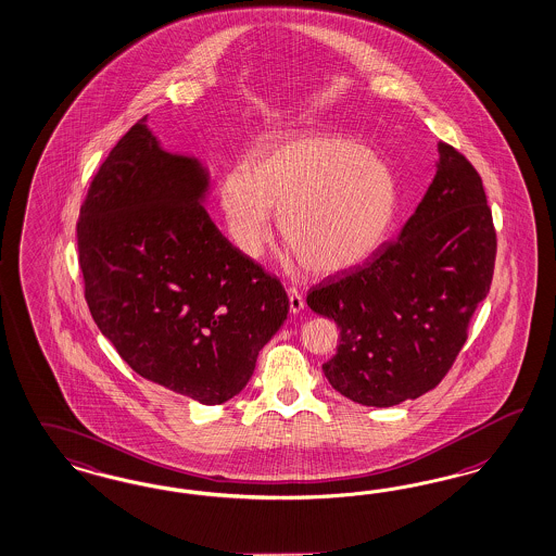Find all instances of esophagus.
I'll return each mask as SVG.
<instances>
[{
  "label": "esophagus",
  "mask_w": 556,
  "mask_h": 556,
  "mask_svg": "<svg viewBox=\"0 0 556 556\" xmlns=\"http://www.w3.org/2000/svg\"><path fill=\"white\" fill-rule=\"evenodd\" d=\"M289 295V309H291V314H300L302 309H304V295L298 291L295 288L288 289Z\"/></svg>",
  "instance_id": "obj_1"
}]
</instances>
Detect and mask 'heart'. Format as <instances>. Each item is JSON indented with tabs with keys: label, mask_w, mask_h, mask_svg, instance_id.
<instances>
[{
	"label": "heart",
	"mask_w": 556,
	"mask_h": 556,
	"mask_svg": "<svg viewBox=\"0 0 556 556\" xmlns=\"http://www.w3.org/2000/svg\"><path fill=\"white\" fill-rule=\"evenodd\" d=\"M219 207L233 244L258 258L270 213L289 252L316 275L364 263L382 244L399 207L396 178L364 143L343 135H293L250 155L244 173L219 180Z\"/></svg>",
	"instance_id": "heart-1"
}]
</instances>
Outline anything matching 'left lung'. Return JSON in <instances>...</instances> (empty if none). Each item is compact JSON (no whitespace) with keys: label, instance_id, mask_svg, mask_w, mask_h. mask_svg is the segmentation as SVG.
I'll use <instances>...</instances> for the list:
<instances>
[{"label":"left lung","instance_id":"8db88e82","mask_svg":"<svg viewBox=\"0 0 556 556\" xmlns=\"http://www.w3.org/2000/svg\"><path fill=\"white\" fill-rule=\"evenodd\" d=\"M438 150L435 178L399 240L307 293L341 330L323 371L353 403L382 408L433 390L491 289L497 233L482 180L458 150Z\"/></svg>","mask_w":556,"mask_h":556}]
</instances>
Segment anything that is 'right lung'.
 I'll list each match as a JSON object with an SVG mask.
<instances>
[{"label": "right lung", "mask_w": 556, "mask_h": 556, "mask_svg": "<svg viewBox=\"0 0 556 556\" xmlns=\"http://www.w3.org/2000/svg\"><path fill=\"white\" fill-rule=\"evenodd\" d=\"M207 189L201 162L164 152L143 116L98 168L79 207L77 252L90 314L129 367L222 404L249 383L289 300L211 222Z\"/></svg>", "instance_id": "obj_1"}]
</instances>
